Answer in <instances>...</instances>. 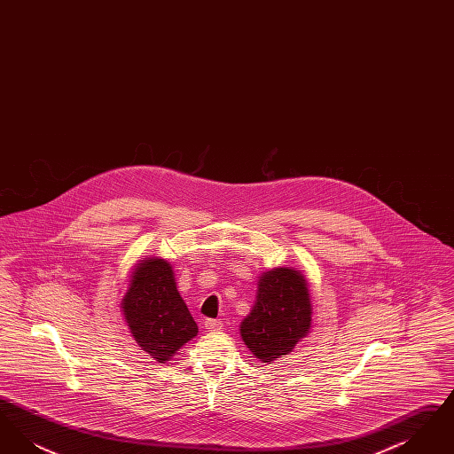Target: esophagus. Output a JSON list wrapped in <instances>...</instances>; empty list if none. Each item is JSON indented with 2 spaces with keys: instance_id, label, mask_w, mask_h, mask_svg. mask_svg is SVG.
Returning a JSON list of instances; mask_svg holds the SVG:
<instances>
[{
  "instance_id": "esophagus-1",
  "label": "esophagus",
  "mask_w": 454,
  "mask_h": 454,
  "mask_svg": "<svg viewBox=\"0 0 454 454\" xmlns=\"http://www.w3.org/2000/svg\"><path fill=\"white\" fill-rule=\"evenodd\" d=\"M204 328H207V330H219L221 328V322L219 320H213V318H209V320H204Z\"/></svg>"
}]
</instances>
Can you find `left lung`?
Instances as JSON below:
<instances>
[{"instance_id": "left-lung-1", "label": "left lung", "mask_w": 454, "mask_h": 454, "mask_svg": "<svg viewBox=\"0 0 454 454\" xmlns=\"http://www.w3.org/2000/svg\"><path fill=\"white\" fill-rule=\"evenodd\" d=\"M311 315L309 287L301 270L276 267L260 274L255 302L239 324V335L260 363L274 364L309 333Z\"/></svg>"}]
</instances>
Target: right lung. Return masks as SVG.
Instances as JSON below:
<instances>
[{"mask_svg": "<svg viewBox=\"0 0 454 454\" xmlns=\"http://www.w3.org/2000/svg\"><path fill=\"white\" fill-rule=\"evenodd\" d=\"M121 311L136 344L161 364L199 332L176 289L172 263L160 257H146L134 265Z\"/></svg>", "mask_w": 454, "mask_h": 454, "instance_id": "right-lung-1", "label": "right lung"}]
</instances>
